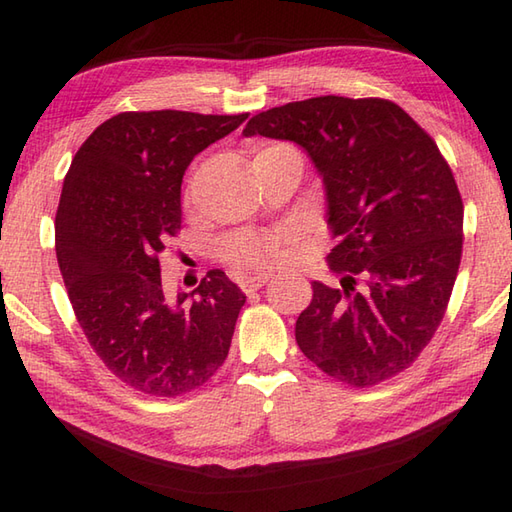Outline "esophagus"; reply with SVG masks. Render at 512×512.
<instances>
[{
    "label": "esophagus",
    "instance_id": "obj_1",
    "mask_svg": "<svg viewBox=\"0 0 512 512\" xmlns=\"http://www.w3.org/2000/svg\"><path fill=\"white\" fill-rule=\"evenodd\" d=\"M268 279H270V275H248V277L239 279V288L250 295V292H257L259 288H262Z\"/></svg>",
    "mask_w": 512,
    "mask_h": 512
}]
</instances>
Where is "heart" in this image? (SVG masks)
I'll use <instances>...</instances> for the list:
<instances>
[{
  "label": "heart",
  "mask_w": 512,
  "mask_h": 512,
  "mask_svg": "<svg viewBox=\"0 0 512 512\" xmlns=\"http://www.w3.org/2000/svg\"><path fill=\"white\" fill-rule=\"evenodd\" d=\"M288 237L281 233H235L222 242V257L237 268L266 266L277 257L281 242Z\"/></svg>",
  "instance_id": "b5f03b06"
}]
</instances>
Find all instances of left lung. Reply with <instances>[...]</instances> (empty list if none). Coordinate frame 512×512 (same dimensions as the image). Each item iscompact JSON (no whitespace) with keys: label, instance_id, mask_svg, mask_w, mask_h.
I'll return each mask as SVG.
<instances>
[{"label":"left lung","instance_id":"8db88e82","mask_svg":"<svg viewBox=\"0 0 512 512\" xmlns=\"http://www.w3.org/2000/svg\"><path fill=\"white\" fill-rule=\"evenodd\" d=\"M297 143L317 167L341 286L312 281L299 350L321 372L372 387L407 369L447 312L462 257L464 204L438 145L385 99L288 103L244 136Z\"/></svg>","mask_w":512,"mask_h":512}]
</instances>
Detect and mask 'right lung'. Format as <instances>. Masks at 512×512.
<instances>
[{"label": "right lung", "mask_w": 512, "mask_h": 512, "mask_svg": "<svg viewBox=\"0 0 512 512\" xmlns=\"http://www.w3.org/2000/svg\"><path fill=\"white\" fill-rule=\"evenodd\" d=\"M248 114L123 112L90 134L63 180L54 239L76 321L125 385L173 398L226 361L246 303L224 270L193 292L165 295L158 255L182 224L191 160Z\"/></svg>", "instance_id": "right-lung-1"}]
</instances>
